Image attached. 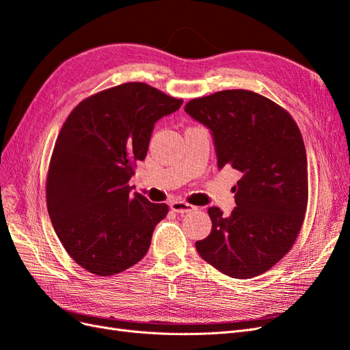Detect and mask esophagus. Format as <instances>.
<instances>
[{
    "label": "esophagus",
    "instance_id": "34e87169",
    "mask_svg": "<svg viewBox=\"0 0 350 350\" xmlns=\"http://www.w3.org/2000/svg\"><path fill=\"white\" fill-rule=\"evenodd\" d=\"M171 208L175 211V213H189V211H194L197 207L189 204V203H185V201H174V203H171Z\"/></svg>",
    "mask_w": 350,
    "mask_h": 350
}]
</instances>
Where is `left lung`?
<instances>
[{"mask_svg":"<svg viewBox=\"0 0 350 350\" xmlns=\"http://www.w3.org/2000/svg\"><path fill=\"white\" fill-rule=\"evenodd\" d=\"M213 135L217 166L241 172L237 207H210L211 232L196 242L204 261L226 276L251 279L289 252L308 203L301 131L288 111L251 90H221L185 105Z\"/></svg>","mask_w":350,"mask_h":350,"instance_id":"obj_1","label":"left lung"}]
</instances>
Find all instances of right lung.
<instances>
[{"mask_svg": "<svg viewBox=\"0 0 350 350\" xmlns=\"http://www.w3.org/2000/svg\"><path fill=\"white\" fill-rule=\"evenodd\" d=\"M181 105L133 81L93 94L68 115L49 162L46 206L62 247L83 269L112 276L146 256L169 208L133 196L129 181L154 122Z\"/></svg>", "mask_w": 350, "mask_h": 350, "instance_id": "1", "label": "right lung"}]
</instances>
